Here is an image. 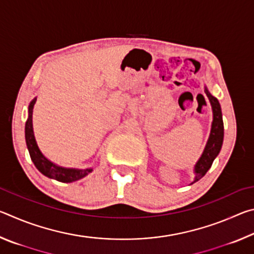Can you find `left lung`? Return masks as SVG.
I'll use <instances>...</instances> for the list:
<instances>
[{
    "instance_id": "left-lung-1",
    "label": "left lung",
    "mask_w": 254,
    "mask_h": 254,
    "mask_svg": "<svg viewBox=\"0 0 254 254\" xmlns=\"http://www.w3.org/2000/svg\"><path fill=\"white\" fill-rule=\"evenodd\" d=\"M205 93L208 97L210 106H212L213 121H212V127H210L208 140L207 142H206L204 151L201 153V156L199 157L198 160H197L196 165L194 166L195 177H194V180L191 182V184L198 182L200 178H203L205 174L208 171V169L212 167L214 159L218 156V153L221 151L223 139H224V124H223L220 102H218L216 97H214L212 94L209 93L206 86H205Z\"/></svg>"
}]
</instances>
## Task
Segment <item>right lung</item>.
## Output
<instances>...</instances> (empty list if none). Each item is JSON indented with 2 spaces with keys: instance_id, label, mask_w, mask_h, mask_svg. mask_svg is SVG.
Here are the masks:
<instances>
[{
  "instance_id": "right-lung-1",
  "label": "right lung",
  "mask_w": 254,
  "mask_h": 254,
  "mask_svg": "<svg viewBox=\"0 0 254 254\" xmlns=\"http://www.w3.org/2000/svg\"><path fill=\"white\" fill-rule=\"evenodd\" d=\"M37 102V97L30 102L28 107V120L25 122V143L29 150L30 158L36 166V168L40 171L46 177L58 180L62 183H72L76 180H79L92 173L93 168L86 169H77V168H66V167L59 166L57 163L50 161L48 158L45 157V154L41 152V150L38 147L33 132V124H32V114H33V106Z\"/></svg>"
}]
</instances>
